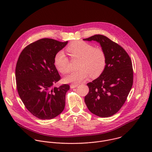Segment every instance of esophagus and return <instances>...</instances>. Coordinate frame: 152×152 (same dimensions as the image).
<instances>
[{
    "instance_id": "34e87169",
    "label": "esophagus",
    "mask_w": 152,
    "mask_h": 152,
    "mask_svg": "<svg viewBox=\"0 0 152 152\" xmlns=\"http://www.w3.org/2000/svg\"><path fill=\"white\" fill-rule=\"evenodd\" d=\"M79 85V84L77 83H72L70 85V88H76L77 87V86Z\"/></svg>"
}]
</instances>
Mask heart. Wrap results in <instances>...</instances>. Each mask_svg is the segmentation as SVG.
Listing matches in <instances>:
<instances>
[{
  "mask_svg": "<svg viewBox=\"0 0 152 152\" xmlns=\"http://www.w3.org/2000/svg\"><path fill=\"white\" fill-rule=\"evenodd\" d=\"M72 58L80 59L77 71L73 72L64 78L67 82L79 83L90 75L91 77L99 76L106 67V57L104 50L94 48L91 45L81 41L72 42L67 49ZM56 70L61 73L69 72V59L64 52H58L54 59Z\"/></svg>",
  "mask_w": 152,
  "mask_h": 152,
  "instance_id": "obj_1",
  "label": "heart"
}]
</instances>
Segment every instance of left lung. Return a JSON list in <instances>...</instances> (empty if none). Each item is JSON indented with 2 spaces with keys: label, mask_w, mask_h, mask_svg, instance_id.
<instances>
[{
  "label": "left lung",
  "mask_w": 152,
  "mask_h": 152,
  "mask_svg": "<svg viewBox=\"0 0 152 152\" xmlns=\"http://www.w3.org/2000/svg\"><path fill=\"white\" fill-rule=\"evenodd\" d=\"M84 41H96L106 57L104 70L99 77L87 83L85 102L89 111L100 117H111L124 104L133 85L132 64L124 49L110 38L95 35Z\"/></svg>",
  "instance_id": "8db88e82"
}]
</instances>
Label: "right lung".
<instances>
[{
  "label": "right lung",
  "instance_id": "add662e5",
  "mask_svg": "<svg viewBox=\"0 0 152 152\" xmlns=\"http://www.w3.org/2000/svg\"><path fill=\"white\" fill-rule=\"evenodd\" d=\"M67 43L42 38L27 46L18 59L15 73L18 93L27 110L39 119L53 118L64 109L70 86H54L61 79L54 59Z\"/></svg>",
  "mask_w": 152,
  "mask_h": 152
}]
</instances>
